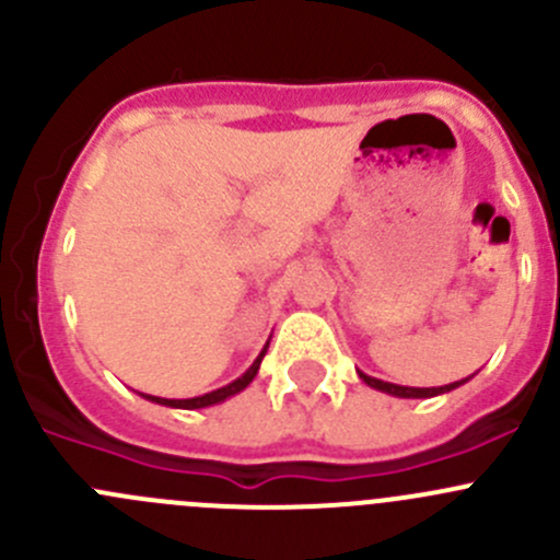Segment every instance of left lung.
<instances>
[{"mask_svg":"<svg viewBox=\"0 0 560 560\" xmlns=\"http://www.w3.org/2000/svg\"><path fill=\"white\" fill-rule=\"evenodd\" d=\"M359 378L364 381L368 386H373V389L378 392H386V395L392 397H435V395H444V392H452L457 389V386H463L466 381L470 378H463V381H455V384H446V386H430V389H419V386H400V384H389V381H381V378H373V375L362 373L359 370Z\"/></svg>","mask_w":560,"mask_h":560,"instance_id":"8db88e82","label":"left lung"}]
</instances>
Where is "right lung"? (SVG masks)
<instances>
[{"mask_svg": "<svg viewBox=\"0 0 560 560\" xmlns=\"http://www.w3.org/2000/svg\"><path fill=\"white\" fill-rule=\"evenodd\" d=\"M267 348H269V342H267V346L261 348V353H258V357H256V362H253L250 368H247L245 373L240 375V378H236V381H231L229 386H220V389H214V392H207V395H201V397H187V400H168V397H154V395H143V392H138V395H141V397H147L149 402H158V406H168V408H185V411H192V408H207V406H218V402L229 400V397L240 395L242 389H247V386H250V381L256 378V375H258V368H261V359L267 357Z\"/></svg>", "mask_w": 560, "mask_h": 560, "instance_id": "add662e5", "label": "right lung"}]
</instances>
